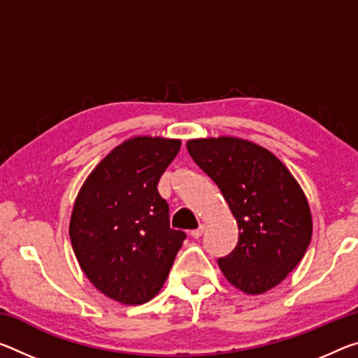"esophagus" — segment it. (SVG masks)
Returning a JSON list of instances; mask_svg holds the SVG:
<instances>
[{
	"instance_id": "34e87169",
	"label": "esophagus",
	"mask_w": 358,
	"mask_h": 358,
	"mask_svg": "<svg viewBox=\"0 0 358 358\" xmlns=\"http://www.w3.org/2000/svg\"><path fill=\"white\" fill-rule=\"evenodd\" d=\"M203 229H206V226L201 224L199 228H197V229L191 231V237H192V239H199V237L203 234Z\"/></svg>"
}]
</instances>
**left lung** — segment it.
I'll return each instance as SVG.
<instances>
[{
    "label": "left lung",
    "mask_w": 358,
    "mask_h": 358,
    "mask_svg": "<svg viewBox=\"0 0 358 358\" xmlns=\"http://www.w3.org/2000/svg\"><path fill=\"white\" fill-rule=\"evenodd\" d=\"M212 178L239 226V241L218 266L247 294H261L296 268L312 237L304 191L279 157L239 137L192 138L186 143Z\"/></svg>",
    "instance_id": "1"
}]
</instances>
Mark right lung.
I'll return each instance as SVG.
<instances>
[{
	"label": "right lung",
	"mask_w": 358,
	"mask_h": 358,
	"mask_svg": "<svg viewBox=\"0 0 358 358\" xmlns=\"http://www.w3.org/2000/svg\"><path fill=\"white\" fill-rule=\"evenodd\" d=\"M181 140L137 135L111 150L79 189L70 220L73 252L90 283L127 306L150 301L166 282L185 232L170 229L159 196Z\"/></svg>",
	"instance_id": "add662e5"
}]
</instances>
